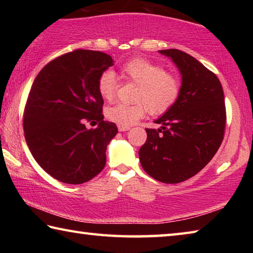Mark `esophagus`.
Instances as JSON below:
<instances>
[{"mask_svg": "<svg viewBox=\"0 0 253 253\" xmlns=\"http://www.w3.org/2000/svg\"><path fill=\"white\" fill-rule=\"evenodd\" d=\"M117 127H118V130H119V131H126V130L129 129V127H128V126H122V125H118Z\"/></svg>", "mask_w": 253, "mask_h": 253, "instance_id": "34e87169", "label": "esophagus"}]
</instances>
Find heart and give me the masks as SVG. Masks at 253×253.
Segmentation results:
<instances>
[{
    "label": "heart",
    "instance_id": "obj_1",
    "mask_svg": "<svg viewBox=\"0 0 253 253\" xmlns=\"http://www.w3.org/2000/svg\"><path fill=\"white\" fill-rule=\"evenodd\" d=\"M125 80L137 84L132 96V105L118 104L106 110L108 121L117 125L131 126L143 118L148 110L152 115H162L177 100L181 84L177 77L165 72L162 66L136 58L126 62L121 70ZM98 92L102 99L113 101L117 92V80L113 71L107 70L98 79Z\"/></svg>",
    "mask_w": 253,
    "mask_h": 253
}]
</instances>
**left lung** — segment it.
Segmentation results:
<instances>
[{"mask_svg":"<svg viewBox=\"0 0 253 253\" xmlns=\"http://www.w3.org/2000/svg\"><path fill=\"white\" fill-rule=\"evenodd\" d=\"M172 59L182 76L181 91L170 108L146 128L147 139L139 161L149 176L175 184L194 176L219 149L225 129V104L215 74L177 49L160 50Z\"/></svg>","mask_w":253,"mask_h":253,"instance_id":"obj_1","label":"left lung"}]
</instances>
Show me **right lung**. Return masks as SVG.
<instances>
[{
    "mask_svg": "<svg viewBox=\"0 0 253 253\" xmlns=\"http://www.w3.org/2000/svg\"><path fill=\"white\" fill-rule=\"evenodd\" d=\"M114 65L109 54L78 49L50 61L34 79L23 114L25 142L53 178L83 184L106 165L107 145L118 132L104 121L98 79ZM96 120L87 130L84 121Z\"/></svg>",
    "mask_w": 253,
    "mask_h": 253,
    "instance_id": "1",
    "label": "right lung"
}]
</instances>
